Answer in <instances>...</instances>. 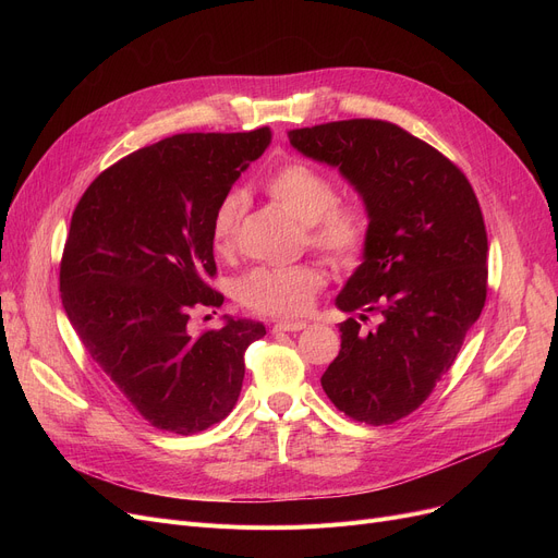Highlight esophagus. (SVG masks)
I'll list each match as a JSON object with an SVG mask.
<instances>
[{"instance_id":"obj_1","label":"esophagus","mask_w":558,"mask_h":558,"mask_svg":"<svg viewBox=\"0 0 558 558\" xmlns=\"http://www.w3.org/2000/svg\"><path fill=\"white\" fill-rule=\"evenodd\" d=\"M307 328V320H280L274 326V332H301Z\"/></svg>"}]
</instances>
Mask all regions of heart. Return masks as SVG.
<instances>
[{"mask_svg":"<svg viewBox=\"0 0 558 558\" xmlns=\"http://www.w3.org/2000/svg\"><path fill=\"white\" fill-rule=\"evenodd\" d=\"M264 192L305 226L307 244L337 267H355L364 257L371 240V215L357 198H337V185L328 173L301 160H287L267 175ZM244 213L246 198L242 192L226 194L217 205L213 242L219 253L234 248ZM324 282V271L312 264L262 267L238 282V301L257 314L294 316L312 305Z\"/></svg>","mask_w":558,"mask_h":558,"instance_id":"heart-1","label":"heart"}]
</instances>
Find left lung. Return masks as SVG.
I'll return each instance as SVG.
<instances>
[{
    "mask_svg": "<svg viewBox=\"0 0 558 558\" xmlns=\"http://www.w3.org/2000/svg\"><path fill=\"white\" fill-rule=\"evenodd\" d=\"M296 151L337 167L371 215L364 259L337 296L341 350L320 377L353 421L389 425L418 409L454 364L486 301V226L463 171L383 120L289 131Z\"/></svg>",
    "mask_w": 558,
    "mask_h": 558,
    "instance_id": "8db88e82",
    "label": "left lung"
}]
</instances>
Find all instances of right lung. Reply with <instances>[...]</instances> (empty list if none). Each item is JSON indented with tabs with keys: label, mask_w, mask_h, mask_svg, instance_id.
Returning a JSON list of instances; mask_svg holds the SVG:
<instances>
[{
	"label": "right lung",
	"mask_w": 558,
	"mask_h": 558,
	"mask_svg": "<svg viewBox=\"0 0 558 558\" xmlns=\"http://www.w3.org/2000/svg\"><path fill=\"white\" fill-rule=\"evenodd\" d=\"M271 142L251 133H183L101 171L72 215L61 299L87 355L149 425L196 434L240 398L257 320L223 316L192 335L190 310L219 307L213 217Z\"/></svg>",
	"instance_id": "obj_1"
}]
</instances>
